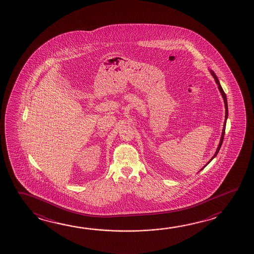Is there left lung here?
I'll list each match as a JSON object with an SVG mask.
<instances>
[{"instance_id": "obj_1", "label": "left lung", "mask_w": 254, "mask_h": 254, "mask_svg": "<svg viewBox=\"0 0 254 254\" xmlns=\"http://www.w3.org/2000/svg\"><path fill=\"white\" fill-rule=\"evenodd\" d=\"M209 71H210V73L213 76V78H215V81H216V83L217 84V88L219 89V91L221 93L222 97H223V99H224V103H225V108H226V116H225V122H224V127H223V129H222V134H221V138H220V141H219V144H218V146H217V150H216V153L214 154V156L211 157V159L208 162V164H209V162L212 160L213 158H215L216 156L217 155V153L219 151V149L221 148L222 143H223V139H224V135H225V130H226V120H227V117H228V106H227V99H226V93L224 92V90H223V88H222L221 85L219 83V80H218V78H217V75L215 74V72L213 71L212 69H209ZM207 164V165H208ZM207 165H205V166H207ZM204 166V167H205ZM203 167V168H204ZM203 168L200 169V171L202 170Z\"/></svg>"}]
</instances>
